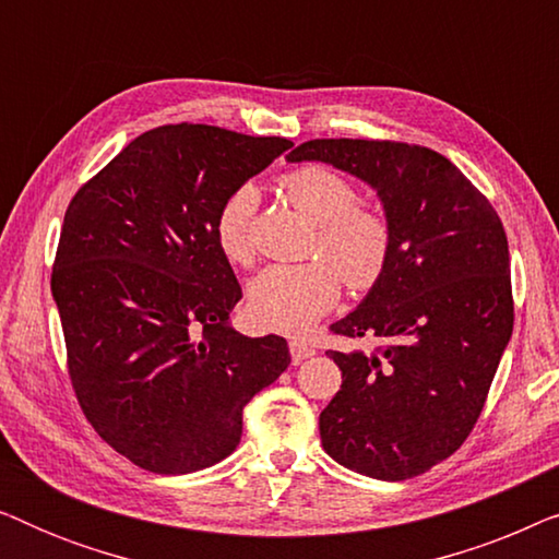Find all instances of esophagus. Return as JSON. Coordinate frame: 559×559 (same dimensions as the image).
<instances>
[{"label": "esophagus", "instance_id": "1", "mask_svg": "<svg viewBox=\"0 0 559 559\" xmlns=\"http://www.w3.org/2000/svg\"><path fill=\"white\" fill-rule=\"evenodd\" d=\"M289 354H293L295 364H302L305 358L316 356V346H310V343L295 338V341H289Z\"/></svg>", "mask_w": 559, "mask_h": 559}]
</instances>
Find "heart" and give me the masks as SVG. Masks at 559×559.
<instances>
[{
	"instance_id": "obj_1",
	"label": "heart",
	"mask_w": 559,
	"mask_h": 559,
	"mask_svg": "<svg viewBox=\"0 0 559 559\" xmlns=\"http://www.w3.org/2000/svg\"><path fill=\"white\" fill-rule=\"evenodd\" d=\"M282 198L295 205L316 236L302 264H272L251 280L249 312L259 325L282 333H305L338 302L341 280L354 293H366L384 277L392 257V226L384 213L358 203L354 182L323 165H302L277 182ZM257 193L236 188L218 205L213 236L231 264L247 266L254 259L251 218Z\"/></svg>"
}]
</instances>
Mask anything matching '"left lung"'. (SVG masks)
Instances as JSON below:
<instances>
[{"label": "left lung", "instance_id": "1", "mask_svg": "<svg viewBox=\"0 0 559 559\" xmlns=\"http://www.w3.org/2000/svg\"><path fill=\"white\" fill-rule=\"evenodd\" d=\"M287 159L366 180L392 226L384 277L331 325L377 346L328 350L343 384L320 412V440L364 476L415 478L468 438L514 331L507 231L488 198L430 147L310 140Z\"/></svg>", "mask_w": 559, "mask_h": 559}]
</instances>
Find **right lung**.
Instances as JSON below:
<instances>
[{
    "label": "right lung",
    "mask_w": 559,
    "mask_h": 559,
    "mask_svg": "<svg viewBox=\"0 0 559 559\" xmlns=\"http://www.w3.org/2000/svg\"><path fill=\"white\" fill-rule=\"evenodd\" d=\"M289 147L285 136L165 124L68 203L50 277L68 377L91 427L144 471L224 461L243 407L289 366L285 338L228 325L241 287L213 236L226 195Z\"/></svg>",
    "instance_id": "1"
}]
</instances>
